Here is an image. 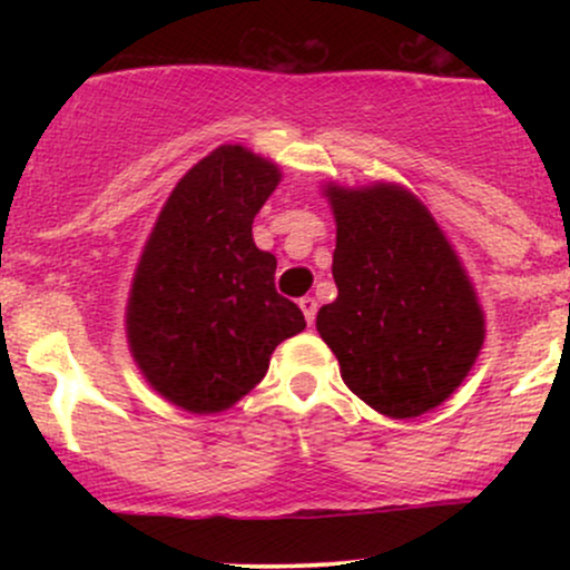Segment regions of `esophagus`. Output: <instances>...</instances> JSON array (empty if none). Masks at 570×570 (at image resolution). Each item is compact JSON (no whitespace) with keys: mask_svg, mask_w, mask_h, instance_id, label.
Listing matches in <instances>:
<instances>
[{"mask_svg":"<svg viewBox=\"0 0 570 570\" xmlns=\"http://www.w3.org/2000/svg\"><path fill=\"white\" fill-rule=\"evenodd\" d=\"M299 311H303V316H305V322L307 324H313V318H316V307H318V303H316V299H313V297H307V294H305V297H299Z\"/></svg>","mask_w":570,"mask_h":570,"instance_id":"34e87169","label":"esophagus"}]
</instances>
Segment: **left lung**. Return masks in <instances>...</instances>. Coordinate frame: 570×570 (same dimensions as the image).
<instances>
[{
    "instance_id": "left-lung-1",
    "label": "left lung",
    "mask_w": 570,
    "mask_h": 570,
    "mask_svg": "<svg viewBox=\"0 0 570 570\" xmlns=\"http://www.w3.org/2000/svg\"><path fill=\"white\" fill-rule=\"evenodd\" d=\"M337 299L316 330L348 389L389 417L442 404L472 370L485 318L429 208L396 185L330 187Z\"/></svg>"
}]
</instances>
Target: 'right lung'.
<instances>
[{
    "label": "right lung",
    "instance_id": "right-lung-1",
    "mask_svg": "<svg viewBox=\"0 0 570 570\" xmlns=\"http://www.w3.org/2000/svg\"><path fill=\"white\" fill-rule=\"evenodd\" d=\"M281 181L271 160L225 144L163 206L128 299V343L144 377L187 412H219L265 377L305 316L276 292V257L252 222Z\"/></svg>",
    "mask_w": 570,
    "mask_h": 570
}]
</instances>
